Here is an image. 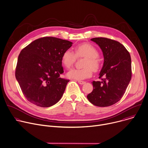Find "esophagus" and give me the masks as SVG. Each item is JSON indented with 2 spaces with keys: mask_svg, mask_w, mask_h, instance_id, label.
I'll return each instance as SVG.
<instances>
[{
  "mask_svg": "<svg viewBox=\"0 0 148 148\" xmlns=\"http://www.w3.org/2000/svg\"><path fill=\"white\" fill-rule=\"evenodd\" d=\"M78 82L79 84H81V85H82V84H85L86 82L85 81H80V80H78Z\"/></svg>",
  "mask_w": 148,
  "mask_h": 148,
  "instance_id": "1",
  "label": "esophagus"
}]
</instances>
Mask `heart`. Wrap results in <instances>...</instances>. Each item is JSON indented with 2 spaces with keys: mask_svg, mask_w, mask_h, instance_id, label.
Listing matches in <instances>:
<instances>
[{
  "mask_svg": "<svg viewBox=\"0 0 148 148\" xmlns=\"http://www.w3.org/2000/svg\"><path fill=\"white\" fill-rule=\"evenodd\" d=\"M75 54L73 51L67 49L63 52L61 57L62 65L66 69H70L76 60V56L78 57H84L83 67L81 69H73L67 73L70 78L84 79L91 76L92 70L97 71L101 65L99 58V51L93 45L89 43H83L75 48Z\"/></svg>",
  "mask_w": 148,
  "mask_h": 148,
  "instance_id": "b5f03b06",
  "label": "heart"
}]
</instances>
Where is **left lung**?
I'll list each match as a JSON object with an SVG mask.
<instances>
[{
    "instance_id": "8db88e82",
    "label": "left lung",
    "mask_w": 148,
    "mask_h": 148,
    "mask_svg": "<svg viewBox=\"0 0 148 148\" xmlns=\"http://www.w3.org/2000/svg\"><path fill=\"white\" fill-rule=\"evenodd\" d=\"M91 40L101 48L104 61L99 74L102 81L92 82L94 88L87 98L95 106H111L121 99L131 79V56L117 41L105 37Z\"/></svg>"
}]
</instances>
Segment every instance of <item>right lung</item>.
I'll use <instances>...</instances> for the list:
<instances>
[{
  "label": "right lung",
  "mask_w": 148,
  "mask_h": 148,
  "mask_svg": "<svg viewBox=\"0 0 148 148\" xmlns=\"http://www.w3.org/2000/svg\"><path fill=\"white\" fill-rule=\"evenodd\" d=\"M70 41L53 37L38 38L21 51L15 76L26 98L41 107H49L61 98L70 80L64 73L61 57L72 46Z\"/></svg>",
  "instance_id": "right-lung-1"
}]
</instances>
